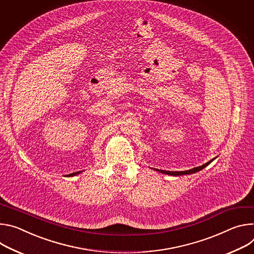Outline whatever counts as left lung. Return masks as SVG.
Here are the masks:
<instances>
[{
	"mask_svg": "<svg viewBox=\"0 0 254 254\" xmlns=\"http://www.w3.org/2000/svg\"><path fill=\"white\" fill-rule=\"evenodd\" d=\"M216 158V157H215ZM215 158L211 159L210 161H208L207 163L201 165V166H198V167H193L191 168V170H189V171H184V172H170V171H161V170H157V168H154V170L158 173H161V174H165V175H170V176H184V175H190V174H194L196 172H200L202 171L203 168H205L206 166H208Z\"/></svg>",
	"mask_w": 254,
	"mask_h": 254,
	"instance_id": "obj_1",
	"label": "left lung"
}]
</instances>
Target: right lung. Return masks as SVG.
<instances>
[{"label": "right lung", "mask_w": 254, "mask_h": 254, "mask_svg": "<svg viewBox=\"0 0 254 254\" xmlns=\"http://www.w3.org/2000/svg\"><path fill=\"white\" fill-rule=\"evenodd\" d=\"M78 174H80V172H76V173H73V174L67 175V177H73V176H76V175H78Z\"/></svg>", "instance_id": "1"}]
</instances>
